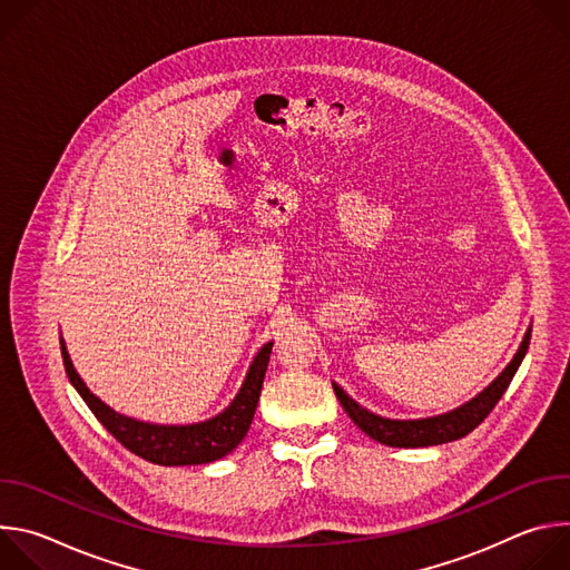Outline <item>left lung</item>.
Listing matches in <instances>:
<instances>
[{
    "label": "left lung",
    "mask_w": 570,
    "mask_h": 570,
    "mask_svg": "<svg viewBox=\"0 0 570 570\" xmlns=\"http://www.w3.org/2000/svg\"><path fill=\"white\" fill-rule=\"evenodd\" d=\"M530 334L532 330H528V334L523 336V343L519 347V352L514 354V358L510 361V365L499 374V379L484 387L475 399H471L469 403L460 405L458 411H451L446 415L440 417H429V420H413V422H396V420H383L379 415L367 413L365 409L350 399L343 387H338L334 383V392L341 401V405L345 409V413L352 417V422L372 440L385 444V446H399V449H417V446H435V444H444V442H453L460 440L464 435H469L478 424L484 422V417L494 411V405L499 403V399L503 396V392L508 390L510 381L514 379L528 345H530Z\"/></svg>",
    "instance_id": "left-lung-1"
}]
</instances>
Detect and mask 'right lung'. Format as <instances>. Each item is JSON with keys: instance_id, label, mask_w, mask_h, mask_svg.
<instances>
[{"instance_id": "right-lung-1", "label": "right lung", "mask_w": 570, "mask_h": 570, "mask_svg": "<svg viewBox=\"0 0 570 570\" xmlns=\"http://www.w3.org/2000/svg\"><path fill=\"white\" fill-rule=\"evenodd\" d=\"M60 352H62L65 372L71 385L78 390L80 396H83L88 409L108 429V433H112L117 442H121L130 453L153 464L183 466V464H207V462L220 460L229 451H234L243 438H246L257 411V401H259L264 376L268 370L273 343L262 347V352L250 365L246 381H243L238 394L234 396V401L227 405V409L207 422L189 424V426H157V424L137 422L115 413L110 405H106L99 396H95L86 387V383L80 381L62 341H60Z\"/></svg>"}]
</instances>
